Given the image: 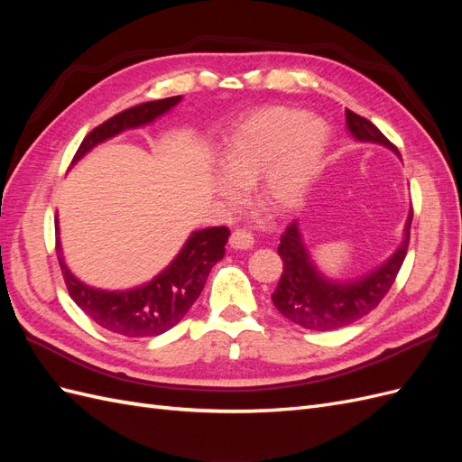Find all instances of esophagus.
I'll list each match as a JSON object with an SVG mask.
<instances>
[{
    "mask_svg": "<svg viewBox=\"0 0 462 462\" xmlns=\"http://www.w3.org/2000/svg\"><path fill=\"white\" fill-rule=\"evenodd\" d=\"M229 245L235 250H248V248H253V245H254V236L245 229H235L229 236Z\"/></svg>",
    "mask_w": 462,
    "mask_h": 462,
    "instance_id": "34e87169",
    "label": "esophagus"
}]
</instances>
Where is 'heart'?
I'll list each match as a JSON object with an SVG mask.
<instances>
[{
	"label": "heart",
	"instance_id": "heart-1",
	"mask_svg": "<svg viewBox=\"0 0 462 462\" xmlns=\"http://www.w3.org/2000/svg\"><path fill=\"white\" fill-rule=\"evenodd\" d=\"M331 133L328 125L292 107L254 111L227 136L219 152L216 190L236 202L260 179L258 200L275 214L299 208L324 167Z\"/></svg>",
	"mask_w": 462,
	"mask_h": 462
}]
</instances>
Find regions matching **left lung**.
Masks as SVG:
<instances>
[{"mask_svg":"<svg viewBox=\"0 0 462 462\" xmlns=\"http://www.w3.org/2000/svg\"><path fill=\"white\" fill-rule=\"evenodd\" d=\"M345 119L348 133L358 143L382 144L399 153L372 121L356 116L351 109L345 111ZM411 223L412 209L404 223L402 243L380 268L353 279V282H337L316 268L309 248L302 241L299 223L292 221L277 246V253L283 260V273L272 295L275 309L279 314L306 329L329 331L351 326L353 321L372 312L393 285L402 260L407 256Z\"/></svg>","mask_w":462,"mask_h":462,"instance_id":"8db88e82","label":"left lung"}]
</instances>
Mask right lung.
Segmentation results:
<instances>
[{
	"label": "right lung",
	"mask_w": 462,
	"mask_h": 462,
	"mask_svg": "<svg viewBox=\"0 0 462 462\" xmlns=\"http://www.w3.org/2000/svg\"><path fill=\"white\" fill-rule=\"evenodd\" d=\"M180 102V96L146 102L121 111L87 134L80 143L73 163H77L96 144L127 129L143 127L162 117ZM60 233V227H55ZM229 239L227 227H208L194 231L185 246L167 268L152 282L129 291L94 289L77 279L63 260L58 239V260L69 295L97 326L125 337H153L177 326L190 306L197 302L206 285L209 270L226 254Z\"/></svg>",
	"instance_id": "add662e5"
}]
</instances>
